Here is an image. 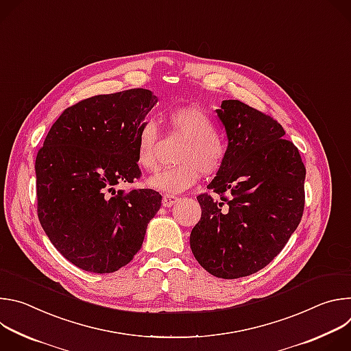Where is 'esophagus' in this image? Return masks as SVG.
<instances>
[{
    "mask_svg": "<svg viewBox=\"0 0 351 351\" xmlns=\"http://www.w3.org/2000/svg\"><path fill=\"white\" fill-rule=\"evenodd\" d=\"M178 202H179V197L173 195V194H164V197H162V206L164 207H172Z\"/></svg>",
    "mask_w": 351,
    "mask_h": 351,
    "instance_id": "34e87169",
    "label": "esophagus"
}]
</instances>
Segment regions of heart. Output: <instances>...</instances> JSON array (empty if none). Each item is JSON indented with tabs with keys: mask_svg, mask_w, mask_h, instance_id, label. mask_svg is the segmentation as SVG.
Segmentation results:
<instances>
[{
	"mask_svg": "<svg viewBox=\"0 0 351 351\" xmlns=\"http://www.w3.org/2000/svg\"><path fill=\"white\" fill-rule=\"evenodd\" d=\"M168 125L182 138L176 161L179 165L156 173L148 179V186L167 194L182 193L191 187L198 175L218 173L228 158V143L217 133V125L206 110L197 106H182L168 112ZM160 129L154 119H145L136 134V156L138 165L145 171L158 168Z\"/></svg>",
	"mask_w": 351,
	"mask_h": 351,
	"instance_id": "obj_1",
	"label": "heart"
}]
</instances>
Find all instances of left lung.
<instances>
[{
    "mask_svg": "<svg viewBox=\"0 0 351 351\" xmlns=\"http://www.w3.org/2000/svg\"><path fill=\"white\" fill-rule=\"evenodd\" d=\"M228 134L223 168L198 194L202 219L190 233L193 256L207 272L237 279L267 267L304 213L306 167L272 117L239 99L217 110Z\"/></svg>",
    "mask_w": 351,
    "mask_h": 351,
    "instance_id": "left-lung-1",
    "label": "left lung"
}]
</instances>
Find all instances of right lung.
<instances>
[{"label":"right lung","mask_w":351,"mask_h":351,"mask_svg":"<svg viewBox=\"0 0 351 351\" xmlns=\"http://www.w3.org/2000/svg\"><path fill=\"white\" fill-rule=\"evenodd\" d=\"M157 101L145 88L82 99L61 114L38 149V221L83 271L111 274L129 264L161 207L153 189H115L141 176L136 134Z\"/></svg>","instance_id":"obj_1"}]
</instances>
